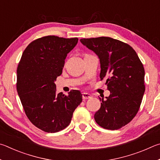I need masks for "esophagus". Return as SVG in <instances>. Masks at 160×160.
<instances>
[{
    "instance_id": "esophagus-1",
    "label": "esophagus",
    "mask_w": 160,
    "mask_h": 160,
    "mask_svg": "<svg viewBox=\"0 0 160 160\" xmlns=\"http://www.w3.org/2000/svg\"><path fill=\"white\" fill-rule=\"evenodd\" d=\"M82 97L83 100H87V99H91L92 98V96L90 94L87 93H82Z\"/></svg>"
}]
</instances>
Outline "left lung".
<instances>
[{"label": "left lung", "mask_w": 160, "mask_h": 160, "mask_svg": "<svg viewBox=\"0 0 160 160\" xmlns=\"http://www.w3.org/2000/svg\"><path fill=\"white\" fill-rule=\"evenodd\" d=\"M81 43L98 55L100 78H107L110 91L106 100L99 98L101 106L94 114L100 127L117 130L128 124L141 106L145 92V70L133 48L110 37L80 39Z\"/></svg>", "instance_id": "left-lung-1"}]
</instances>
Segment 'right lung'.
Segmentation results:
<instances>
[{"label":"right lung","mask_w":160,"mask_h":160,"mask_svg":"<svg viewBox=\"0 0 160 160\" xmlns=\"http://www.w3.org/2000/svg\"><path fill=\"white\" fill-rule=\"evenodd\" d=\"M78 40L55 36L38 38L28 45L19 62L17 91L22 105L30 122L45 132L65 128L82 102L79 91L72 90L68 96L57 93L55 83Z\"/></svg>","instance_id":"1"}]
</instances>
